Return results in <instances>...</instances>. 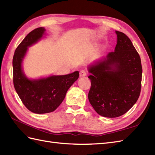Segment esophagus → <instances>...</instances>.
<instances>
[{
  "instance_id": "1",
  "label": "esophagus",
  "mask_w": 155,
  "mask_h": 155,
  "mask_svg": "<svg viewBox=\"0 0 155 155\" xmlns=\"http://www.w3.org/2000/svg\"><path fill=\"white\" fill-rule=\"evenodd\" d=\"M80 77H85L87 75V72L85 70H81L80 72Z\"/></svg>"
}]
</instances>
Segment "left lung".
Returning a JSON list of instances; mask_svg holds the SVG:
<instances>
[{"label":"left lung","instance_id":"left-lung-1","mask_svg":"<svg viewBox=\"0 0 155 155\" xmlns=\"http://www.w3.org/2000/svg\"><path fill=\"white\" fill-rule=\"evenodd\" d=\"M115 50L89 67L88 99L99 115L116 118L136 103L141 89L142 66L136 49L126 34L116 31Z\"/></svg>","mask_w":155,"mask_h":155}]
</instances>
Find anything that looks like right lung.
Listing matches in <instances>:
<instances>
[{"label": "right lung", "instance_id": "1", "mask_svg": "<svg viewBox=\"0 0 155 155\" xmlns=\"http://www.w3.org/2000/svg\"><path fill=\"white\" fill-rule=\"evenodd\" d=\"M45 31L44 28H38L29 33L16 48L12 61L14 88L25 107L35 114L54 111L64 99L67 91L79 78L78 71L39 80H29L25 76L21 62L28 47L41 39Z\"/></svg>", "mask_w": 155, "mask_h": 155}]
</instances>
